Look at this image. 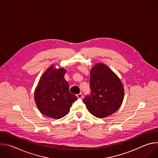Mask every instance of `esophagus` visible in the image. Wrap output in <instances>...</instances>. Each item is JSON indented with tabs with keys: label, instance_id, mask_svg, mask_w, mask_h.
Instances as JSON below:
<instances>
[{
	"label": "esophagus",
	"instance_id": "34e87169",
	"mask_svg": "<svg viewBox=\"0 0 158 158\" xmlns=\"http://www.w3.org/2000/svg\"><path fill=\"white\" fill-rule=\"evenodd\" d=\"M77 97L78 98H79V99H81V98H82L83 96H82V94L81 93H79V94H77Z\"/></svg>",
	"mask_w": 158,
	"mask_h": 158
}]
</instances>
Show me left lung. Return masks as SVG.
<instances>
[{
	"label": "left lung",
	"mask_w": 158,
	"mask_h": 158,
	"mask_svg": "<svg viewBox=\"0 0 158 158\" xmlns=\"http://www.w3.org/2000/svg\"><path fill=\"white\" fill-rule=\"evenodd\" d=\"M91 93L83 101L90 113L104 118L116 112L121 106L124 90L120 79L109 67L96 64L90 72Z\"/></svg>",
	"instance_id": "8db88e82"
}]
</instances>
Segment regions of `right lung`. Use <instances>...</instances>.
Returning a JSON list of instances; mask_svg holds the SVG:
<instances>
[{
    "mask_svg": "<svg viewBox=\"0 0 158 158\" xmlns=\"http://www.w3.org/2000/svg\"><path fill=\"white\" fill-rule=\"evenodd\" d=\"M66 70L50 66L40 77L34 92L35 104L42 114L59 119L69 112L77 98L69 93V85L64 79Z\"/></svg>",
    "mask_w": 158,
    "mask_h": 158,
    "instance_id": "right-lung-1",
    "label": "right lung"
}]
</instances>
